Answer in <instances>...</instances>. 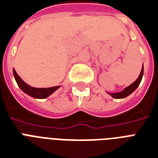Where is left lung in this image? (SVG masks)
<instances>
[{
	"label": "left lung",
	"mask_w": 158,
	"mask_h": 158,
	"mask_svg": "<svg viewBox=\"0 0 158 158\" xmlns=\"http://www.w3.org/2000/svg\"><path fill=\"white\" fill-rule=\"evenodd\" d=\"M143 65L142 67V70H141V73L139 74V77L137 78V80L133 82L129 86H127L123 89V90H121V91H118V92H114V93H111V92H107L114 99H123V98H125L127 96H129L130 94L134 92V90H136L138 86L139 85L140 82H141L142 81V78H143Z\"/></svg>",
	"instance_id": "obj_1"
}]
</instances>
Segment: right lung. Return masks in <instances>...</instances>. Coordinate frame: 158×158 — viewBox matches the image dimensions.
Here are the masks:
<instances>
[{"label":"right lung","mask_w":158,"mask_h":158,"mask_svg":"<svg viewBox=\"0 0 158 158\" xmlns=\"http://www.w3.org/2000/svg\"><path fill=\"white\" fill-rule=\"evenodd\" d=\"M13 74H14V77L15 79V81L17 82V85H19V87L23 90L25 94L28 96L34 97L36 99H45L51 96L52 93L55 92L61 85H57V86H52V87L48 88H36L30 86L25 83L24 81L22 80L21 78L19 77L18 74L16 73L15 70L13 69Z\"/></svg>","instance_id":"obj_1"}]
</instances>
